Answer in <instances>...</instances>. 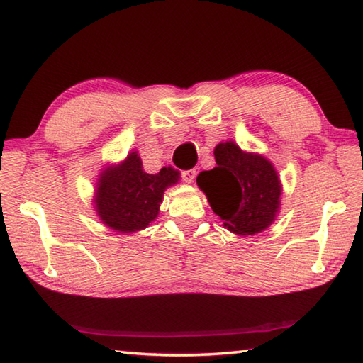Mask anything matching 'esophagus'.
I'll return each instance as SVG.
<instances>
[{"label": "esophagus", "mask_w": 363, "mask_h": 363, "mask_svg": "<svg viewBox=\"0 0 363 363\" xmlns=\"http://www.w3.org/2000/svg\"><path fill=\"white\" fill-rule=\"evenodd\" d=\"M181 176H182V179L186 181V182H194V179L196 177V169L195 168H191V169H184V172L181 173Z\"/></svg>", "instance_id": "34e87169"}]
</instances>
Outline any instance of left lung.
<instances>
[{
  "instance_id": "1",
  "label": "left lung",
  "mask_w": 363,
  "mask_h": 363,
  "mask_svg": "<svg viewBox=\"0 0 363 363\" xmlns=\"http://www.w3.org/2000/svg\"><path fill=\"white\" fill-rule=\"evenodd\" d=\"M213 154L217 167L196 177L212 211L235 234L262 233L279 211L281 182L273 165L264 156L242 151L234 142L217 145Z\"/></svg>"
}]
</instances>
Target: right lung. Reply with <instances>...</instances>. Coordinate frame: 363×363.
<instances>
[{"instance_id":"right-lung-1","label":"right lung","mask_w":363,"mask_h":363,"mask_svg":"<svg viewBox=\"0 0 363 363\" xmlns=\"http://www.w3.org/2000/svg\"><path fill=\"white\" fill-rule=\"evenodd\" d=\"M177 179L179 173L173 168L145 173L138 154L130 152L123 164L107 168L99 177L95 199L99 218L118 233L145 229L157 217L165 189Z\"/></svg>"}]
</instances>
